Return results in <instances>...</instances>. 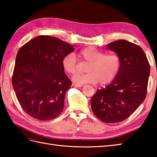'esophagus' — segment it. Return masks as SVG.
<instances>
[{
	"label": "esophagus",
	"instance_id": "obj_1",
	"mask_svg": "<svg viewBox=\"0 0 157 157\" xmlns=\"http://www.w3.org/2000/svg\"><path fill=\"white\" fill-rule=\"evenodd\" d=\"M73 86L76 88H80L83 86L82 84H73Z\"/></svg>",
	"mask_w": 157,
	"mask_h": 157
}]
</instances>
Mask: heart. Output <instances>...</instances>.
<instances>
[{
    "label": "heart",
    "instance_id": "heart-1",
    "mask_svg": "<svg viewBox=\"0 0 157 157\" xmlns=\"http://www.w3.org/2000/svg\"><path fill=\"white\" fill-rule=\"evenodd\" d=\"M78 56L82 61L88 63L86 74H77L73 80L78 84L92 83L105 85L111 82L119 73L121 61L120 56L115 53L105 54L93 46H88L79 51ZM64 71L70 75L75 74L78 63L73 53L65 55L61 61Z\"/></svg>",
    "mask_w": 157,
    "mask_h": 157
}]
</instances>
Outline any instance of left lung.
<instances>
[{"instance_id":"8db88e82","label":"left lung","mask_w":157,"mask_h":157,"mask_svg":"<svg viewBox=\"0 0 157 157\" xmlns=\"http://www.w3.org/2000/svg\"><path fill=\"white\" fill-rule=\"evenodd\" d=\"M121 58L117 75L91 98L93 113L102 121L115 123L128 118L146 98L150 64L141 47L125 40L106 45Z\"/></svg>"}]
</instances>
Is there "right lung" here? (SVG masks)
Returning a JSON list of instances; mask_svg holds the SVG:
<instances>
[{"instance_id":"add662e5","label":"right lung","mask_w":157,"mask_h":157,"mask_svg":"<svg viewBox=\"0 0 157 157\" xmlns=\"http://www.w3.org/2000/svg\"><path fill=\"white\" fill-rule=\"evenodd\" d=\"M73 46L52 36H39L19 48L12 76L18 101L27 114L41 121L58 117L72 82L61 61Z\"/></svg>"}]
</instances>
